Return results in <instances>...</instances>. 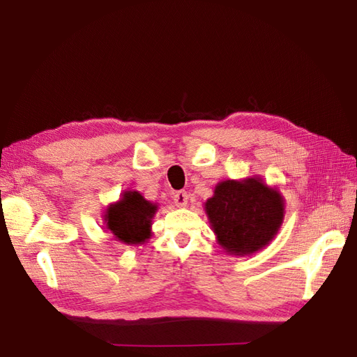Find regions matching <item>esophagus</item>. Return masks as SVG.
<instances>
[{"mask_svg":"<svg viewBox=\"0 0 357 357\" xmlns=\"http://www.w3.org/2000/svg\"><path fill=\"white\" fill-rule=\"evenodd\" d=\"M187 199H188V195L184 190H179L173 195V201L176 204V207H185Z\"/></svg>","mask_w":357,"mask_h":357,"instance_id":"1","label":"esophagus"}]
</instances>
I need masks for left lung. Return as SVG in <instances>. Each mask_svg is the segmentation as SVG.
<instances>
[{"instance_id":"1","label":"left lung","mask_w":357,"mask_h":357,"mask_svg":"<svg viewBox=\"0 0 357 357\" xmlns=\"http://www.w3.org/2000/svg\"><path fill=\"white\" fill-rule=\"evenodd\" d=\"M206 213L218 244L227 253L259 252L276 236L284 221V198L261 178L222 181L206 202Z\"/></svg>"}]
</instances>
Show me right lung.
I'll use <instances>...</instances> for the list:
<instances>
[{"label":"right lung","instance_id":"1","mask_svg":"<svg viewBox=\"0 0 357 357\" xmlns=\"http://www.w3.org/2000/svg\"><path fill=\"white\" fill-rule=\"evenodd\" d=\"M156 210V204L144 199L139 192H124L123 198L105 210V231L128 245L144 244L151 236V219Z\"/></svg>","mask_w":357,"mask_h":357}]
</instances>
